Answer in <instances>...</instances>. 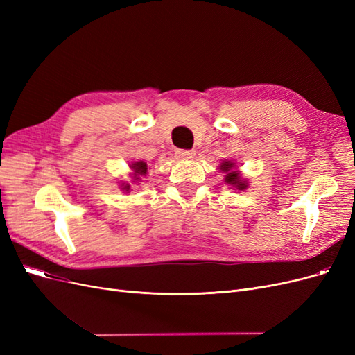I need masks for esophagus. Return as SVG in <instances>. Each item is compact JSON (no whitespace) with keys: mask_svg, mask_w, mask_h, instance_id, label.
<instances>
[{"mask_svg":"<svg viewBox=\"0 0 355 355\" xmlns=\"http://www.w3.org/2000/svg\"><path fill=\"white\" fill-rule=\"evenodd\" d=\"M178 154V157L179 158H192V157H194V151H191V149H179V151L176 153Z\"/></svg>","mask_w":355,"mask_h":355,"instance_id":"34e87169","label":"esophagus"}]
</instances>
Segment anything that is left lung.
Masks as SVG:
<instances>
[{"label": "left lung", "instance_id": "obj_1", "mask_svg": "<svg viewBox=\"0 0 355 355\" xmlns=\"http://www.w3.org/2000/svg\"><path fill=\"white\" fill-rule=\"evenodd\" d=\"M230 167H232V163H230V161H227V163H222V170L227 171V170H230ZM227 182L228 184H234L239 189H244L247 187L244 182L240 180L239 173H235V171H231V173L227 175Z\"/></svg>", "mask_w": 355, "mask_h": 355}]
</instances>
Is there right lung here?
Instances as JSON below:
<instances>
[{"label": "right lung", "mask_w": 355, "mask_h": 355, "mask_svg": "<svg viewBox=\"0 0 355 355\" xmlns=\"http://www.w3.org/2000/svg\"><path fill=\"white\" fill-rule=\"evenodd\" d=\"M132 170H133V175H135V179H139V176H145L146 171H148V166L146 163H144V161H136V163H132L130 164ZM124 191H128L130 189V185L125 184V185H121Z\"/></svg>", "instance_id": "right-lung-1"}]
</instances>
